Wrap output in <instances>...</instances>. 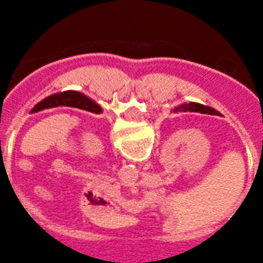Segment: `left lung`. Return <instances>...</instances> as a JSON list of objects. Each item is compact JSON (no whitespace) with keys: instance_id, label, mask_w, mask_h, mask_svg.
Here are the masks:
<instances>
[{"instance_id":"1","label":"left lung","mask_w":263,"mask_h":263,"mask_svg":"<svg viewBox=\"0 0 263 263\" xmlns=\"http://www.w3.org/2000/svg\"><path fill=\"white\" fill-rule=\"evenodd\" d=\"M55 106L78 107V109L91 111V113H101L102 111V109L94 101H91L86 95L80 94L78 91H65V92L50 95L46 99L41 101L38 105H35V107L31 111L35 113V111H41L43 109H50V107Z\"/></svg>"}]
</instances>
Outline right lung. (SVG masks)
<instances>
[{
    "label": "right lung",
    "instance_id": "obj_1",
    "mask_svg": "<svg viewBox=\"0 0 263 263\" xmlns=\"http://www.w3.org/2000/svg\"><path fill=\"white\" fill-rule=\"evenodd\" d=\"M175 111H198V113H203V115H214L220 116L218 111H216L212 107L204 106V105H200V103H184V105H180L179 107H176Z\"/></svg>",
    "mask_w": 263,
    "mask_h": 263
}]
</instances>
